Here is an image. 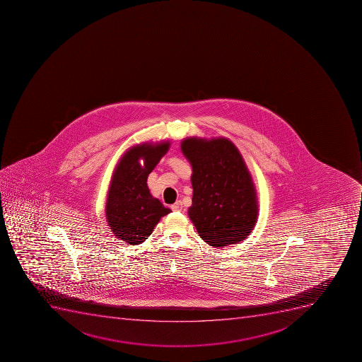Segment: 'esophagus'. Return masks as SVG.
I'll list each match as a JSON object with an SVG mask.
<instances>
[{
	"instance_id": "esophagus-1",
	"label": "esophagus",
	"mask_w": 362,
	"mask_h": 362,
	"mask_svg": "<svg viewBox=\"0 0 362 362\" xmlns=\"http://www.w3.org/2000/svg\"><path fill=\"white\" fill-rule=\"evenodd\" d=\"M170 208H172V210H173V211L182 210V208H183L182 202H181V201L175 202V203H174V204L172 205V206H170Z\"/></svg>"
}]
</instances>
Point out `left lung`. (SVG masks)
I'll list each match as a JSON object with an SVG mask.
<instances>
[{"mask_svg":"<svg viewBox=\"0 0 362 362\" xmlns=\"http://www.w3.org/2000/svg\"><path fill=\"white\" fill-rule=\"evenodd\" d=\"M182 153L192 166V205L189 218L212 247L240 243L257 219L252 176L239 150L227 139H187Z\"/></svg>","mask_w":362,"mask_h":362,"instance_id":"8db88e82","label":"left lung"}]
</instances>
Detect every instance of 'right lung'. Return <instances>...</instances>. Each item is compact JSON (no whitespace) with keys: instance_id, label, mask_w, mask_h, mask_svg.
<instances>
[{"instance_id":"1","label":"right lung","mask_w":362,"mask_h":362,"mask_svg":"<svg viewBox=\"0 0 362 362\" xmlns=\"http://www.w3.org/2000/svg\"><path fill=\"white\" fill-rule=\"evenodd\" d=\"M170 143L136 145L124 153L115 168L106 203V217L117 239L135 245L151 235L161 217L170 214L159 199L150 194L148 176ZM143 158L144 165L139 164Z\"/></svg>"}]
</instances>
